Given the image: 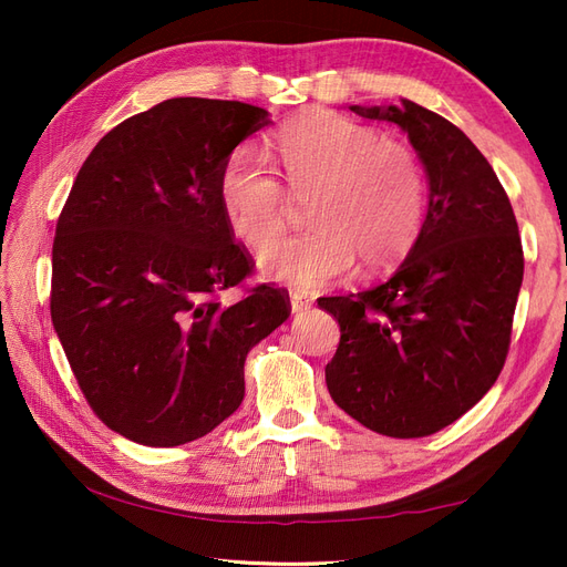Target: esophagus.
Listing matches in <instances>:
<instances>
[{
	"mask_svg": "<svg viewBox=\"0 0 567 567\" xmlns=\"http://www.w3.org/2000/svg\"><path fill=\"white\" fill-rule=\"evenodd\" d=\"M312 307V300L305 298L302 293H290V310H293V315H302Z\"/></svg>",
	"mask_w": 567,
	"mask_h": 567,
	"instance_id": "esophagus-1",
	"label": "esophagus"
}]
</instances>
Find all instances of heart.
Wrapping results in <instances>:
<instances>
[{"label":"heart","instance_id":"b5f03b06","mask_svg":"<svg viewBox=\"0 0 567 567\" xmlns=\"http://www.w3.org/2000/svg\"><path fill=\"white\" fill-rule=\"evenodd\" d=\"M269 156L295 195L312 193L313 227L284 243L279 177L248 151H234L219 173V205L231 234L262 250L265 277L293 288H319L346 274L354 257L381 269L414 246L423 227L427 177L419 153L385 140L379 127L329 111L288 120L271 134Z\"/></svg>","mask_w":567,"mask_h":567}]
</instances>
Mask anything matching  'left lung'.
<instances>
[{
	"label": "left lung",
	"instance_id": "obj_1",
	"mask_svg": "<svg viewBox=\"0 0 567 567\" xmlns=\"http://www.w3.org/2000/svg\"><path fill=\"white\" fill-rule=\"evenodd\" d=\"M352 111L409 134L431 200L385 281L317 300L340 323L326 385L369 431L425 437L483 400L504 369L525 267L518 221L487 158L447 117L409 99Z\"/></svg>",
	"mask_w": 567,
	"mask_h": 567
}]
</instances>
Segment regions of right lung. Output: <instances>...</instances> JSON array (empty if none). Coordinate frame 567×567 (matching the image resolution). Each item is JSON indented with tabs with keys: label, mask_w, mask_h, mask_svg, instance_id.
<instances>
[{
	"label": "right lung",
	"mask_w": 567,
	"mask_h": 567,
	"mask_svg": "<svg viewBox=\"0 0 567 567\" xmlns=\"http://www.w3.org/2000/svg\"><path fill=\"white\" fill-rule=\"evenodd\" d=\"M269 123L241 101L179 96L113 127L56 221L49 310L94 414L146 444L208 435L241 406L248 350L290 317L219 205V173Z\"/></svg>",
	"instance_id": "right-lung-1"
}]
</instances>
